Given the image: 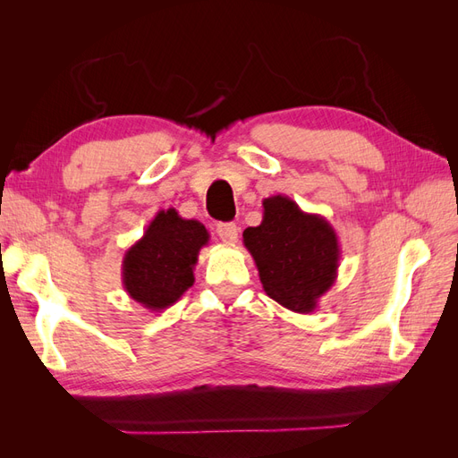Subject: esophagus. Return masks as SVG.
I'll list each match as a JSON object with an SVG mask.
<instances>
[{
    "label": "esophagus",
    "instance_id": "1",
    "mask_svg": "<svg viewBox=\"0 0 458 458\" xmlns=\"http://www.w3.org/2000/svg\"><path fill=\"white\" fill-rule=\"evenodd\" d=\"M217 234L224 242L234 244L239 241V227L234 224H217Z\"/></svg>",
    "mask_w": 458,
    "mask_h": 458
}]
</instances>
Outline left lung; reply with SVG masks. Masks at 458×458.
Segmentation results:
<instances>
[{"instance_id": "1", "label": "left lung", "mask_w": 458, "mask_h": 458, "mask_svg": "<svg viewBox=\"0 0 458 458\" xmlns=\"http://www.w3.org/2000/svg\"><path fill=\"white\" fill-rule=\"evenodd\" d=\"M263 219L242 233L269 298L296 313H313L340 267L338 234L318 214L288 197L263 199Z\"/></svg>"}]
</instances>
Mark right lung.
<instances>
[{
    "instance_id": "add662e5",
    "label": "right lung",
    "mask_w": 458,
    "mask_h": 458,
    "mask_svg": "<svg viewBox=\"0 0 458 458\" xmlns=\"http://www.w3.org/2000/svg\"><path fill=\"white\" fill-rule=\"evenodd\" d=\"M208 241L200 221L183 219L174 208L160 210L123 254V290L148 311L168 310L195 283L192 269Z\"/></svg>"
}]
</instances>
